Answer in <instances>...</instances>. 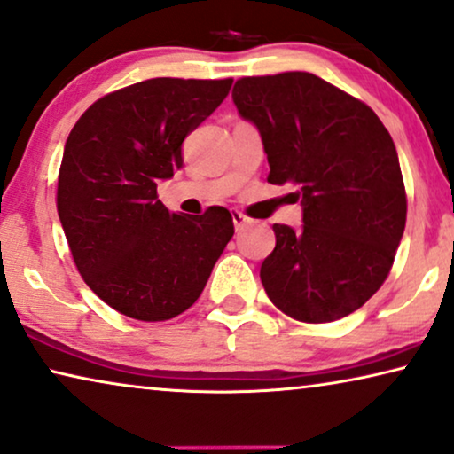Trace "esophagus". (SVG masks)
Returning a JSON list of instances; mask_svg holds the SVG:
<instances>
[{
    "label": "esophagus",
    "instance_id": "1",
    "mask_svg": "<svg viewBox=\"0 0 454 454\" xmlns=\"http://www.w3.org/2000/svg\"><path fill=\"white\" fill-rule=\"evenodd\" d=\"M231 216H233V225H235V229H238V231H241L243 227H247L249 223H252V219H249V216H246V215L239 213V211H233Z\"/></svg>",
    "mask_w": 454,
    "mask_h": 454
}]
</instances>
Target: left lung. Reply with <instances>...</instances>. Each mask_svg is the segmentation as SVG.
Instances as JSON below:
<instances>
[{"label":"left lung","instance_id":"left-lung-1","mask_svg":"<svg viewBox=\"0 0 454 454\" xmlns=\"http://www.w3.org/2000/svg\"><path fill=\"white\" fill-rule=\"evenodd\" d=\"M233 102L262 135L270 184H293L299 231L274 225L260 278L272 303L305 324L363 307L395 260L407 215L389 130L346 91L307 71L241 77Z\"/></svg>","mask_w":454,"mask_h":454}]
</instances>
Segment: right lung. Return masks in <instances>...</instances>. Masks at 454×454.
Here are the masks:
<instances>
[{
    "mask_svg": "<svg viewBox=\"0 0 454 454\" xmlns=\"http://www.w3.org/2000/svg\"><path fill=\"white\" fill-rule=\"evenodd\" d=\"M233 80L155 77L116 90L80 116L65 143L57 213L91 291L118 313L166 321L200 297L233 238L231 213H169L157 184L182 168V143Z\"/></svg>",
    "mask_w": 454,
    "mask_h": 454,
    "instance_id": "1",
    "label": "right lung"
}]
</instances>
